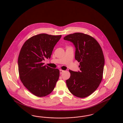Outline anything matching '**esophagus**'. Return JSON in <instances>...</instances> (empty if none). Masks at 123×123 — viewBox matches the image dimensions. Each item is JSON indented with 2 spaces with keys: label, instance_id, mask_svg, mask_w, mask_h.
<instances>
[{
  "label": "esophagus",
  "instance_id": "obj_1",
  "mask_svg": "<svg viewBox=\"0 0 123 123\" xmlns=\"http://www.w3.org/2000/svg\"><path fill=\"white\" fill-rule=\"evenodd\" d=\"M59 71H60V74H62L64 72V71L63 70H62V69H60V70H59Z\"/></svg>",
  "mask_w": 123,
  "mask_h": 123
}]
</instances>
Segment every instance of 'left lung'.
<instances>
[{"label": "left lung", "instance_id": "8db88e82", "mask_svg": "<svg viewBox=\"0 0 123 123\" xmlns=\"http://www.w3.org/2000/svg\"><path fill=\"white\" fill-rule=\"evenodd\" d=\"M73 43L75 59L80 62V71L69 70L70 78L66 81L69 92L75 97L84 98L96 90L103 77L104 58L98 41L92 36L80 32L64 38Z\"/></svg>", "mask_w": 123, "mask_h": 123}]
</instances>
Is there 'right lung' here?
I'll use <instances>...</instances> for the list:
<instances>
[{"instance_id": "1", "label": "right lung", "mask_w": 123, "mask_h": 123, "mask_svg": "<svg viewBox=\"0 0 123 123\" xmlns=\"http://www.w3.org/2000/svg\"><path fill=\"white\" fill-rule=\"evenodd\" d=\"M61 35L42 33L27 40L18 57V71L23 85L35 96L43 97L54 90L59 70L44 65L43 61L50 58L55 45Z\"/></svg>"}]
</instances>
